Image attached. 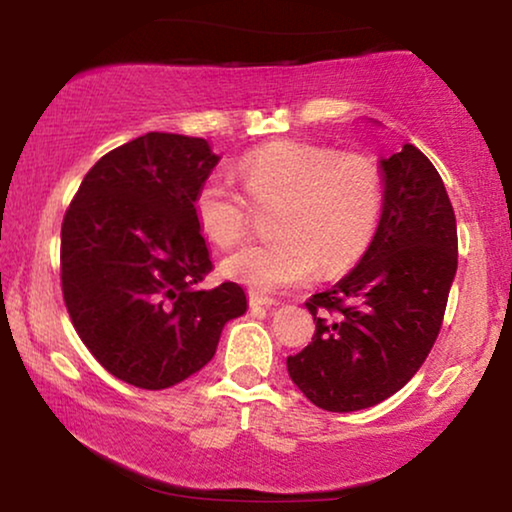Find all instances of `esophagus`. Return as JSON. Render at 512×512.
Listing matches in <instances>:
<instances>
[{
	"instance_id": "obj_1",
	"label": "esophagus",
	"mask_w": 512,
	"mask_h": 512,
	"mask_svg": "<svg viewBox=\"0 0 512 512\" xmlns=\"http://www.w3.org/2000/svg\"><path fill=\"white\" fill-rule=\"evenodd\" d=\"M249 305L251 307H272V305H277V300L263 296V293H258V291H249Z\"/></svg>"
}]
</instances>
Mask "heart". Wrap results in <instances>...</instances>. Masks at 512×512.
<instances>
[{
  "mask_svg": "<svg viewBox=\"0 0 512 512\" xmlns=\"http://www.w3.org/2000/svg\"><path fill=\"white\" fill-rule=\"evenodd\" d=\"M237 174L256 202H277V237L251 242L223 261V275L254 291L272 293L310 282L319 270L333 275L359 261L373 240L384 207L382 172L363 153L279 139L237 160ZM200 233L228 249L247 235L249 205L219 174L193 195Z\"/></svg>",
  "mask_w": 512,
  "mask_h": 512,
  "instance_id": "obj_1",
  "label": "heart"
}]
</instances>
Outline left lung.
<instances>
[{"mask_svg":"<svg viewBox=\"0 0 512 512\" xmlns=\"http://www.w3.org/2000/svg\"><path fill=\"white\" fill-rule=\"evenodd\" d=\"M384 207L366 254L314 293L310 345L286 359L321 410L354 412L410 382L433 342L457 275V219L436 167L417 146L380 158Z\"/></svg>","mask_w":512,"mask_h":512,"instance_id":"obj_1","label":"left lung"}]
</instances>
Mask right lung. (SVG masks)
Instances as JSON below:
<instances>
[{"label":"right lung","mask_w":512,"mask_h":512,"mask_svg":"<svg viewBox=\"0 0 512 512\" xmlns=\"http://www.w3.org/2000/svg\"><path fill=\"white\" fill-rule=\"evenodd\" d=\"M219 156L207 139L146 132L90 167L62 221V296L90 354L118 380L167 389L205 368L242 286L212 270L193 195Z\"/></svg>","instance_id":"1"}]
</instances>
